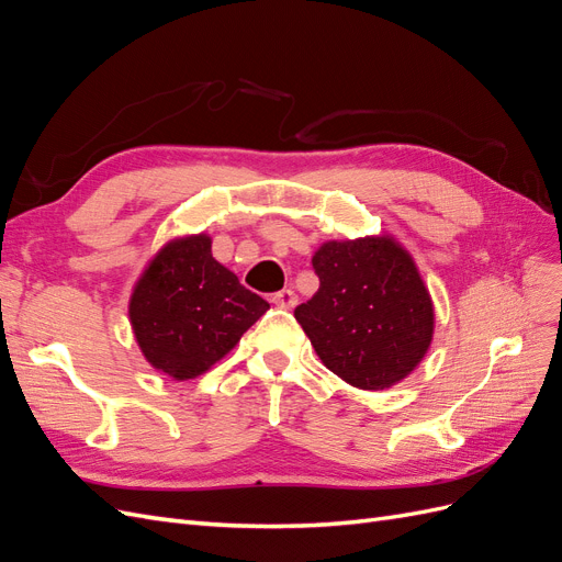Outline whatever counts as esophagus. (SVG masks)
I'll return each instance as SVG.
<instances>
[{
  "label": "esophagus",
  "mask_w": 562,
  "mask_h": 562,
  "mask_svg": "<svg viewBox=\"0 0 562 562\" xmlns=\"http://www.w3.org/2000/svg\"><path fill=\"white\" fill-rule=\"evenodd\" d=\"M271 302H274L277 307H281V310H293L295 304H297V295H295V291H291V288H285V291L274 293Z\"/></svg>",
  "instance_id": "esophagus-1"
}]
</instances>
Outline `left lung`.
<instances>
[{
    "mask_svg": "<svg viewBox=\"0 0 562 562\" xmlns=\"http://www.w3.org/2000/svg\"><path fill=\"white\" fill-rule=\"evenodd\" d=\"M312 265L321 285L295 318L323 366L368 391L411 375L434 339V302L413 255L382 234L326 241Z\"/></svg>",
    "mask_w": 562,
    "mask_h": 562,
    "instance_id": "left-lung-1",
    "label": "left lung"
}]
</instances>
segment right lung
<instances>
[{
  "label": "right lung",
  "instance_id": "right-lung-1",
  "mask_svg": "<svg viewBox=\"0 0 562 562\" xmlns=\"http://www.w3.org/2000/svg\"><path fill=\"white\" fill-rule=\"evenodd\" d=\"M269 304L211 252V236L168 241L135 283L128 316L151 368L194 380L229 353Z\"/></svg>",
  "mask_w": 562,
  "mask_h": 562
}]
</instances>
